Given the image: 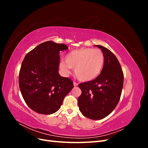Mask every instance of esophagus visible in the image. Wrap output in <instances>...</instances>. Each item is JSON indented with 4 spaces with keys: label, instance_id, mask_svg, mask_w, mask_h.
Instances as JSON below:
<instances>
[{
    "label": "esophagus",
    "instance_id": "1",
    "mask_svg": "<svg viewBox=\"0 0 148 148\" xmlns=\"http://www.w3.org/2000/svg\"><path fill=\"white\" fill-rule=\"evenodd\" d=\"M73 85H74V86H77L78 85V83H76V82H73Z\"/></svg>",
    "mask_w": 148,
    "mask_h": 148
}]
</instances>
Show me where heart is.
I'll list each match as a JSON object with an SVG mask.
<instances>
[{
  "instance_id": "obj_1",
  "label": "heart",
  "mask_w": 148,
  "mask_h": 148,
  "mask_svg": "<svg viewBox=\"0 0 148 148\" xmlns=\"http://www.w3.org/2000/svg\"><path fill=\"white\" fill-rule=\"evenodd\" d=\"M104 63V55L100 49L81 48L69 53L60 66L66 73H70V69H75L79 80L89 82L100 74Z\"/></svg>"
}]
</instances>
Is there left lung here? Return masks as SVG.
I'll return each instance as SVG.
<instances>
[{
  "label": "left lung",
  "instance_id": "1",
  "mask_svg": "<svg viewBox=\"0 0 148 148\" xmlns=\"http://www.w3.org/2000/svg\"><path fill=\"white\" fill-rule=\"evenodd\" d=\"M104 55V66L95 79L79 84L82 95L78 99L79 109L88 119L101 120L112 112L119 102L123 84V73L117 57L100 45Z\"/></svg>",
  "mask_w": 148,
  "mask_h": 148
}]
</instances>
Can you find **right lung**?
<instances>
[{
  "instance_id": "right-lung-1",
  "label": "right lung",
  "mask_w": 148,
  "mask_h": 148,
  "mask_svg": "<svg viewBox=\"0 0 148 148\" xmlns=\"http://www.w3.org/2000/svg\"><path fill=\"white\" fill-rule=\"evenodd\" d=\"M64 44L49 41L29 52L22 62L19 86L26 104L36 112L49 115L60 108L73 83L59 74L60 51L68 49Z\"/></svg>"
}]
</instances>
